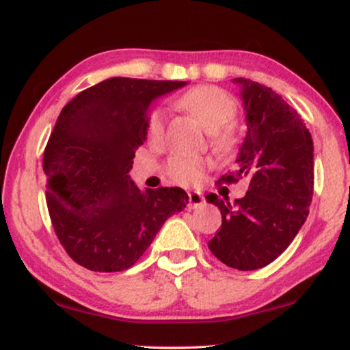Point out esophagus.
<instances>
[{"label":"esophagus","mask_w":350,"mask_h":350,"mask_svg":"<svg viewBox=\"0 0 350 350\" xmlns=\"http://www.w3.org/2000/svg\"><path fill=\"white\" fill-rule=\"evenodd\" d=\"M188 198H189V207H191V208H199V207H202V204H204L202 194L196 193V191H193V193H188Z\"/></svg>","instance_id":"obj_1"}]
</instances>
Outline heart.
Listing matches in <instances>:
<instances>
[{
  "mask_svg": "<svg viewBox=\"0 0 350 350\" xmlns=\"http://www.w3.org/2000/svg\"><path fill=\"white\" fill-rule=\"evenodd\" d=\"M176 105L194 116L210 131V143L221 152H231L237 146V132L234 119L237 116V103L226 90L217 85H196L186 90L176 100ZM165 111L154 108L146 118V138L151 145H157L164 138ZM208 161L204 157L174 156L165 164V174L180 185H193L207 170Z\"/></svg>",
  "mask_w": 350,
  "mask_h": 350,
  "instance_id": "b5f03b06",
  "label": "heart"
}]
</instances>
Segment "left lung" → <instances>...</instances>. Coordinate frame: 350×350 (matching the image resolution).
Segmentation results:
<instances>
[{
  "label": "left lung",
  "instance_id": "1",
  "mask_svg": "<svg viewBox=\"0 0 350 350\" xmlns=\"http://www.w3.org/2000/svg\"><path fill=\"white\" fill-rule=\"evenodd\" d=\"M242 88L247 137L237 170L219 183L248 180V191L231 204L208 194L221 212V228L208 242L219 261L239 271L265 267L282 255L309 215L314 194V146L296 109L271 88L234 79Z\"/></svg>",
  "mask_w": 350,
  "mask_h": 350
}]
</instances>
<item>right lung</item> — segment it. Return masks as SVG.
I'll list each match as a JSON object with an SVG mask.
<instances>
[{
	"label": "right lung",
	"instance_id": "add662e5",
	"mask_svg": "<svg viewBox=\"0 0 350 350\" xmlns=\"http://www.w3.org/2000/svg\"><path fill=\"white\" fill-rule=\"evenodd\" d=\"M185 84L109 78L79 92L57 118L42 157L47 210L62 247L85 269H129L188 204L181 188L142 193L129 176L151 102Z\"/></svg>",
	"mask_w": 350,
	"mask_h": 350
}]
</instances>
